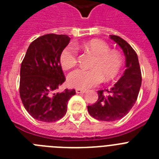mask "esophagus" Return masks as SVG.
I'll return each instance as SVG.
<instances>
[{
    "label": "esophagus",
    "instance_id": "1",
    "mask_svg": "<svg viewBox=\"0 0 159 159\" xmlns=\"http://www.w3.org/2000/svg\"><path fill=\"white\" fill-rule=\"evenodd\" d=\"M76 92H77V93H85V92H86V90L77 88V89H76Z\"/></svg>",
    "mask_w": 159,
    "mask_h": 159
}]
</instances>
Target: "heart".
<instances>
[{
	"instance_id": "heart-1",
	"label": "heart",
	"mask_w": 159,
	"mask_h": 159,
	"mask_svg": "<svg viewBox=\"0 0 159 159\" xmlns=\"http://www.w3.org/2000/svg\"><path fill=\"white\" fill-rule=\"evenodd\" d=\"M82 48L92 52L96 57L90 64L92 68H78L68 75L67 82L71 87L87 89L96 87L102 79H113L120 73L123 66V58L118 52L111 51L107 43L100 39H92L83 43ZM59 60L64 69L75 67L78 60L76 47L72 44L65 47L61 52Z\"/></svg>"
}]
</instances>
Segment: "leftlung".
I'll return each instance as SVG.
<instances>
[{"mask_svg": "<svg viewBox=\"0 0 159 159\" xmlns=\"http://www.w3.org/2000/svg\"><path fill=\"white\" fill-rule=\"evenodd\" d=\"M122 48L125 56V67L123 76L110 90L98 91V100L87 106L93 118L102 121H115L129 113L138 98L142 82L138 56L133 48L120 37L111 35Z\"/></svg>", "mask_w": 159, "mask_h": 159, "instance_id": "8db88e82", "label": "left lung"}]
</instances>
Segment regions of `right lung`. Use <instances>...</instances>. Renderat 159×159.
Segmentation results:
<instances>
[{
	"mask_svg": "<svg viewBox=\"0 0 159 159\" xmlns=\"http://www.w3.org/2000/svg\"><path fill=\"white\" fill-rule=\"evenodd\" d=\"M64 34L40 36L29 46L20 67V96L25 108L34 119L54 122L65 116L74 89H57L65 82L60 54L69 43Z\"/></svg>",
	"mask_w": 159,
	"mask_h": 159,
	"instance_id": "right-lung-1",
	"label": "right lung"
}]
</instances>
